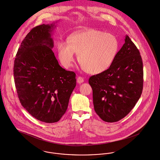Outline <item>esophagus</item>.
<instances>
[{
  "label": "esophagus",
  "instance_id": "esophagus-1",
  "mask_svg": "<svg viewBox=\"0 0 160 160\" xmlns=\"http://www.w3.org/2000/svg\"><path fill=\"white\" fill-rule=\"evenodd\" d=\"M77 83H79V84H80V83H83V82H84V80H83V77H78V78H77Z\"/></svg>",
  "mask_w": 160,
  "mask_h": 160
}]
</instances>
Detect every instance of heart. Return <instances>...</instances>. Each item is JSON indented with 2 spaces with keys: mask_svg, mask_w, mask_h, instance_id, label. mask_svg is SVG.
Returning a JSON list of instances; mask_svg holds the SVG:
<instances>
[{
  "mask_svg": "<svg viewBox=\"0 0 160 160\" xmlns=\"http://www.w3.org/2000/svg\"><path fill=\"white\" fill-rule=\"evenodd\" d=\"M57 48L59 59L65 68L71 67L76 53L87 72L97 74L111 66L118 53L119 43L111 34L90 29L72 35L68 42L59 41Z\"/></svg>",
  "mask_w": 160,
  "mask_h": 160,
  "instance_id": "obj_1",
  "label": "heart"
}]
</instances>
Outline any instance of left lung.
<instances>
[{
    "instance_id": "obj_1",
    "label": "left lung",
    "mask_w": 160,
    "mask_h": 160,
    "mask_svg": "<svg viewBox=\"0 0 160 160\" xmlns=\"http://www.w3.org/2000/svg\"><path fill=\"white\" fill-rule=\"evenodd\" d=\"M124 43L111 66L91 76L96 113L104 122L113 123L126 117L139 99L143 89V62L140 52L126 36Z\"/></svg>"
}]
</instances>
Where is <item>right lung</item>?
Segmentation results:
<instances>
[{
    "label": "right lung",
    "mask_w": 160,
    "mask_h": 160,
    "mask_svg": "<svg viewBox=\"0 0 160 160\" xmlns=\"http://www.w3.org/2000/svg\"><path fill=\"white\" fill-rule=\"evenodd\" d=\"M54 28L52 23L32 29L18 48L13 67L21 105L33 117L48 123L64 115L76 86L75 72L62 68L52 50Z\"/></svg>",
    "instance_id": "obj_1"
}]
</instances>
